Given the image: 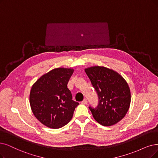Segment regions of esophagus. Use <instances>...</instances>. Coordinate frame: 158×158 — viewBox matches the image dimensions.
Masks as SVG:
<instances>
[{
    "label": "esophagus",
    "mask_w": 158,
    "mask_h": 158,
    "mask_svg": "<svg viewBox=\"0 0 158 158\" xmlns=\"http://www.w3.org/2000/svg\"><path fill=\"white\" fill-rule=\"evenodd\" d=\"M81 104H87V100L86 99L84 100L83 101H81Z\"/></svg>",
    "instance_id": "obj_1"
}]
</instances>
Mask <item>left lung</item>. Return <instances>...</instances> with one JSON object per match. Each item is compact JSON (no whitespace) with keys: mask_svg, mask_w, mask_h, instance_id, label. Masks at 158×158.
Masks as SVG:
<instances>
[{"mask_svg":"<svg viewBox=\"0 0 158 158\" xmlns=\"http://www.w3.org/2000/svg\"><path fill=\"white\" fill-rule=\"evenodd\" d=\"M85 71L98 97L97 108L89 107L94 118L105 127L117 123L124 117L130 105L131 93L127 81L105 67H88Z\"/></svg>","mask_w":158,"mask_h":158,"instance_id":"obj_1","label":"left lung"}]
</instances>
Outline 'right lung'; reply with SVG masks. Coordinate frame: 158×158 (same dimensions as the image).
Here are the masks:
<instances>
[{
	"label": "right lung",
	"instance_id": "obj_1",
	"mask_svg": "<svg viewBox=\"0 0 158 158\" xmlns=\"http://www.w3.org/2000/svg\"><path fill=\"white\" fill-rule=\"evenodd\" d=\"M74 69L56 68L43 74L31 88L30 104L34 116L46 127L58 129L71 121L78 102L72 100L67 84Z\"/></svg>",
	"mask_w": 158,
	"mask_h": 158
}]
</instances>
